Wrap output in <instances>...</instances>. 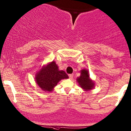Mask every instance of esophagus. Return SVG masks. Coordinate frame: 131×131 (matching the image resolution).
<instances>
[{"mask_svg":"<svg viewBox=\"0 0 131 131\" xmlns=\"http://www.w3.org/2000/svg\"><path fill=\"white\" fill-rule=\"evenodd\" d=\"M73 74H69V78L70 79H72L73 78Z\"/></svg>","mask_w":131,"mask_h":131,"instance_id":"obj_1","label":"esophagus"}]
</instances>
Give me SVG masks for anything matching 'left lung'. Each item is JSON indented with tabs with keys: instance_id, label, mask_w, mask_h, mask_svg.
<instances>
[{
	"instance_id": "8db88e82",
	"label": "left lung",
	"mask_w": 131,
	"mask_h": 131,
	"mask_svg": "<svg viewBox=\"0 0 131 131\" xmlns=\"http://www.w3.org/2000/svg\"><path fill=\"white\" fill-rule=\"evenodd\" d=\"M80 74V76L77 79V81L80 88L84 89L85 91H89L93 89L94 83L92 80L90 79L88 70L86 69L81 70Z\"/></svg>"
}]
</instances>
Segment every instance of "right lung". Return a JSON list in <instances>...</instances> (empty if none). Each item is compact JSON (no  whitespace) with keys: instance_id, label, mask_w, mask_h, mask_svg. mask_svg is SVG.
I'll list each match as a JSON object with an SVG mask.
<instances>
[{"instance_id":"right-lung-1","label":"right lung","mask_w":131,"mask_h":131,"mask_svg":"<svg viewBox=\"0 0 131 131\" xmlns=\"http://www.w3.org/2000/svg\"><path fill=\"white\" fill-rule=\"evenodd\" d=\"M69 76L63 70H59L56 62L43 66L35 75L37 84L45 92H52L54 87L62 79H68Z\"/></svg>"}]
</instances>
